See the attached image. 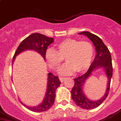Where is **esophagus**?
Here are the masks:
<instances>
[{"mask_svg":"<svg viewBox=\"0 0 121 121\" xmlns=\"http://www.w3.org/2000/svg\"><path fill=\"white\" fill-rule=\"evenodd\" d=\"M59 79H60V81L61 82H63V81L66 79V78H63H63H60Z\"/></svg>","mask_w":121,"mask_h":121,"instance_id":"obj_1","label":"esophagus"}]
</instances>
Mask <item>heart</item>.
I'll return each instance as SVG.
<instances>
[{"label":"heart","mask_w":121,"mask_h":121,"mask_svg":"<svg viewBox=\"0 0 121 121\" xmlns=\"http://www.w3.org/2000/svg\"><path fill=\"white\" fill-rule=\"evenodd\" d=\"M56 50L48 48L45 52V58L50 68L58 69L65 58L67 61L60 73L70 74L76 71L82 73L89 68L94 56V48L90 42L74 39H67L56 45Z\"/></svg>","instance_id":"obj_1"}]
</instances>
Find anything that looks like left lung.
Here are the masks:
<instances>
[{
	"label": "left lung",
	"mask_w": 121,
	"mask_h": 121,
	"mask_svg": "<svg viewBox=\"0 0 121 121\" xmlns=\"http://www.w3.org/2000/svg\"><path fill=\"white\" fill-rule=\"evenodd\" d=\"M79 34L87 35L92 40L93 45L95 47L96 55L88 71L84 74L74 79V85L71 90V97L73 101L78 106L83 109H92L98 107L103 103L109 93L111 79L112 76L111 56L107 47L104 45L102 40L97 35L92 34L88 31L79 32ZM100 67H103L104 69L105 74L107 77V89L104 96L102 97L101 99L97 101H92L88 99L84 95L83 86L85 80L91 74L93 71Z\"/></svg>",
	"instance_id": "obj_1"
}]
</instances>
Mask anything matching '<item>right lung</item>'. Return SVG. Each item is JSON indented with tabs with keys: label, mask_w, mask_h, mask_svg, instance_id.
Instances as JSON below:
<instances>
[{
	"label": "right lung",
	"mask_w": 121,
	"mask_h": 121,
	"mask_svg": "<svg viewBox=\"0 0 121 121\" xmlns=\"http://www.w3.org/2000/svg\"><path fill=\"white\" fill-rule=\"evenodd\" d=\"M54 39L51 37L45 36V35L40 33H34L29 35L28 37L24 39L21 42L17 50L15 52L12 64L13 63L16 56L18 55L21 52L27 50H33L37 52L41 55L44 60H45V52L47 49L53 42ZM61 84L58 76L53 75L52 73H49L48 74V83L47 88L45 93V98L43 99V102L37 106H26L22 102H21L24 106L29 110L34 112H43L49 109L54 103L55 98L56 89L60 86Z\"/></svg>",
	"instance_id": "right-lung-1"
}]
</instances>
